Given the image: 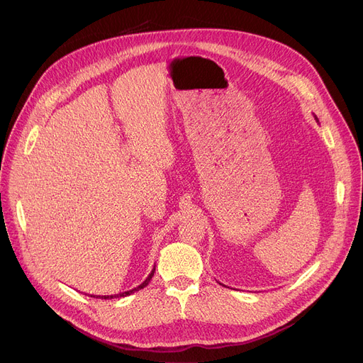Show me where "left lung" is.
I'll use <instances>...</instances> for the list:
<instances>
[{
	"label": "left lung",
	"instance_id": "left-lung-1",
	"mask_svg": "<svg viewBox=\"0 0 363 363\" xmlns=\"http://www.w3.org/2000/svg\"><path fill=\"white\" fill-rule=\"evenodd\" d=\"M315 119H316V121H318V118H316V116H315Z\"/></svg>",
	"mask_w": 363,
	"mask_h": 363
}]
</instances>
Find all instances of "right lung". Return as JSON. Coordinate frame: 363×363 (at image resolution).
Wrapping results in <instances>:
<instances>
[{"mask_svg":"<svg viewBox=\"0 0 363 363\" xmlns=\"http://www.w3.org/2000/svg\"><path fill=\"white\" fill-rule=\"evenodd\" d=\"M153 273H155V267L152 269V272L149 273V276H147V278L145 279V282H142L139 286H135V288H133V289H130V291H125V292H119V294H113V296H90V297H94V298H101V300H111V298H119V297H127V296H131L133 292L139 291V289H143L145 286H147V285H149V282H150V279H152Z\"/></svg>","mask_w":363,"mask_h":363,"instance_id":"right-lung-1","label":"right lung"}]
</instances>
